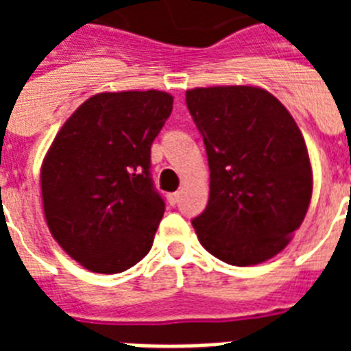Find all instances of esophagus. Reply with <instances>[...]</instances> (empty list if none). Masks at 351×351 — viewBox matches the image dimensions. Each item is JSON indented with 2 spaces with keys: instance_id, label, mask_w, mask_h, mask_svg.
Returning a JSON list of instances; mask_svg holds the SVG:
<instances>
[{
  "instance_id": "1",
  "label": "esophagus",
  "mask_w": 351,
  "mask_h": 351,
  "mask_svg": "<svg viewBox=\"0 0 351 351\" xmlns=\"http://www.w3.org/2000/svg\"><path fill=\"white\" fill-rule=\"evenodd\" d=\"M167 200H169L171 206H175V204H178V200H180V193H171V195H167Z\"/></svg>"
}]
</instances>
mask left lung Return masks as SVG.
<instances>
[{
  "mask_svg": "<svg viewBox=\"0 0 351 351\" xmlns=\"http://www.w3.org/2000/svg\"><path fill=\"white\" fill-rule=\"evenodd\" d=\"M187 109L208 153L209 200L193 228L231 266L271 258L299 230L313 189L310 156L293 117L267 90L198 87Z\"/></svg>",
  "mask_w": 351,
  "mask_h": 351,
  "instance_id": "obj_1",
  "label": "left lung"
}]
</instances>
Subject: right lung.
<instances>
[{
  "label": "right lung",
  "mask_w": 351,
  "mask_h": 351,
  "mask_svg": "<svg viewBox=\"0 0 351 351\" xmlns=\"http://www.w3.org/2000/svg\"><path fill=\"white\" fill-rule=\"evenodd\" d=\"M171 111L173 96L162 90L101 93L54 138L41 165L47 226L90 271H125L151 250L165 211L151 145Z\"/></svg>",
  "instance_id": "add662e5"
}]
</instances>
